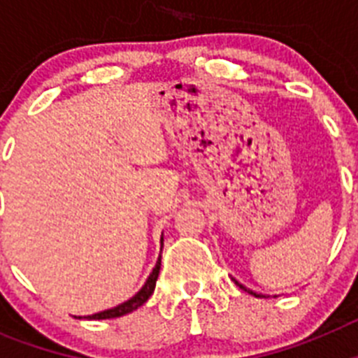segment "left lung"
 <instances>
[{
    "mask_svg": "<svg viewBox=\"0 0 358 358\" xmlns=\"http://www.w3.org/2000/svg\"><path fill=\"white\" fill-rule=\"evenodd\" d=\"M235 283H236V285H238L240 289H242V290H245V292H249V294H251V296H255V297H265V296H262V294H256V292H252L251 289H248V287H243L242 283H238V281H236V280H235Z\"/></svg>",
    "mask_w": 358,
    "mask_h": 358,
    "instance_id": "8db88e82",
    "label": "left lung"
}]
</instances>
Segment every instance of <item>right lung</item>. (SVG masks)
Here are the masks:
<instances>
[{
  "mask_svg": "<svg viewBox=\"0 0 358 358\" xmlns=\"http://www.w3.org/2000/svg\"><path fill=\"white\" fill-rule=\"evenodd\" d=\"M161 249H163V238H161ZM159 268H161V256L157 258L156 267H154V271L150 273L148 280L145 281V285L141 287V290L136 294V296H132L129 301L122 303V305L115 306V308L103 310V312H98V314H93V315H84V319H96V321H100V319L122 317V315L131 314V312H134V310L140 308L143 303H147V299L152 296L154 289H156V281H157V276H159ZM77 319H82V317H77Z\"/></svg>",
  "mask_w": 358,
  "mask_h": 358,
  "instance_id": "obj_1",
  "label": "right lung"
}]
</instances>
